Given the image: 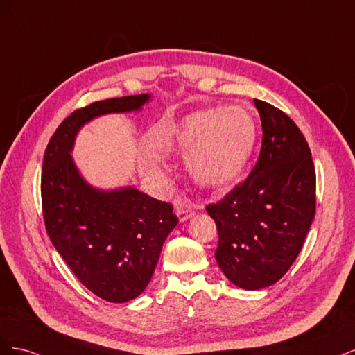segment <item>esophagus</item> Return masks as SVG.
<instances>
[{"mask_svg":"<svg viewBox=\"0 0 355 355\" xmlns=\"http://www.w3.org/2000/svg\"><path fill=\"white\" fill-rule=\"evenodd\" d=\"M176 214H178V218H179V220L180 222H185V220H188L189 218H192L196 214V211H194V209H192L191 206H188V204H178L176 206Z\"/></svg>","mask_w":355,"mask_h":355,"instance_id":"obj_1","label":"esophagus"}]
</instances>
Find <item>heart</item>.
<instances>
[{"mask_svg":"<svg viewBox=\"0 0 355 355\" xmlns=\"http://www.w3.org/2000/svg\"><path fill=\"white\" fill-rule=\"evenodd\" d=\"M254 116L244 106L197 110L182 116L166 135H155L153 144L161 153L187 155V170L204 188H219L237 176L249 161L256 144ZM146 173L166 180L164 170L155 161L146 164Z\"/></svg>","mask_w":355,"mask_h":355,"instance_id":"heart-1","label":"heart"}]
</instances>
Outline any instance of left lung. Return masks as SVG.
I'll return each instance as SVG.
<instances>
[{
  "label": "left lung",
  "instance_id": "8db88e82",
  "mask_svg": "<svg viewBox=\"0 0 355 355\" xmlns=\"http://www.w3.org/2000/svg\"><path fill=\"white\" fill-rule=\"evenodd\" d=\"M262 121V148L243 184L206 207L216 222V262L245 290L277 283L302 249L315 216V168L295 121L254 99Z\"/></svg>",
  "mask_w": 355,
  "mask_h": 355
}]
</instances>
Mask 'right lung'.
<instances>
[{
  "label": "right lung",
  "mask_w": 355,
  "mask_h": 355,
  "mask_svg": "<svg viewBox=\"0 0 355 355\" xmlns=\"http://www.w3.org/2000/svg\"><path fill=\"white\" fill-rule=\"evenodd\" d=\"M149 99V94L123 96L73 111L51 136L42 161V216L53 245L90 292L114 304L128 302L146 288L178 216L171 204L133 187L93 188L71 153L85 123L105 114L141 111Z\"/></svg>",
  "instance_id": "right-lung-1"
}]
</instances>
